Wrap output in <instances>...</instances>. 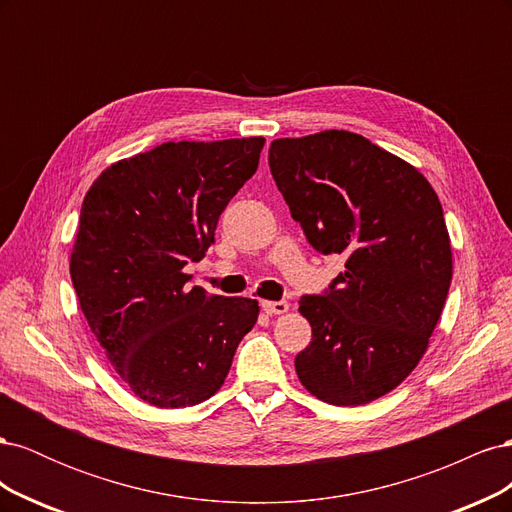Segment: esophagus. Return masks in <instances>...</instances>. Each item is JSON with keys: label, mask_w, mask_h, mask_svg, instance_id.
I'll return each instance as SVG.
<instances>
[{"label": "esophagus", "mask_w": 512, "mask_h": 512, "mask_svg": "<svg viewBox=\"0 0 512 512\" xmlns=\"http://www.w3.org/2000/svg\"><path fill=\"white\" fill-rule=\"evenodd\" d=\"M260 305H262V309H265L269 316H273V314H286L288 312V301H262Z\"/></svg>", "instance_id": "obj_1"}]
</instances>
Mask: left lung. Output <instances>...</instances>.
I'll return each mask as SVG.
<instances>
[{
	"mask_svg": "<svg viewBox=\"0 0 512 512\" xmlns=\"http://www.w3.org/2000/svg\"><path fill=\"white\" fill-rule=\"evenodd\" d=\"M269 166L309 245L348 258L327 290L299 301L312 342L294 359L297 376L327 404H369L421 361L451 288L438 194L414 166L346 130L277 138Z\"/></svg>",
	"mask_w": 512,
	"mask_h": 512,
	"instance_id": "8db88e82",
	"label": "left lung"
}]
</instances>
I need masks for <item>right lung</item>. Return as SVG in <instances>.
<instances>
[{"instance_id":"1","label":"right lung","mask_w":512,"mask_h":512,"mask_svg":"<svg viewBox=\"0 0 512 512\" xmlns=\"http://www.w3.org/2000/svg\"><path fill=\"white\" fill-rule=\"evenodd\" d=\"M265 138L162 143L108 166L91 185L70 277L91 333L134 395L185 408L224 384L258 301L188 286Z\"/></svg>"}]
</instances>
